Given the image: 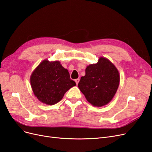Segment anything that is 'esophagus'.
Wrapping results in <instances>:
<instances>
[{"label":"esophagus","instance_id":"obj_1","mask_svg":"<svg viewBox=\"0 0 152 152\" xmlns=\"http://www.w3.org/2000/svg\"><path fill=\"white\" fill-rule=\"evenodd\" d=\"M79 80H80V79H75V82H76V84H79Z\"/></svg>","mask_w":152,"mask_h":152}]
</instances>
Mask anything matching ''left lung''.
Here are the masks:
<instances>
[{
	"instance_id": "left-lung-1",
	"label": "left lung",
	"mask_w": 152,
	"mask_h": 152,
	"mask_svg": "<svg viewBox=\"0 0 152 152\" xmlns=\"http://www.w3.org/2000/svg\"><path fill=\"white\" fill-rule=\"evenodd\" d=\"M119 82L120 75L115 66L107 58L100 57L97 63L87 66L78 87L87 102L101 107L111 102Z\"/></svg>"
}]
</instances>
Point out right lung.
Here are the masks:
<instances>
[{"mask_svg":"<svg viewBox=\"0 0 152 152\" xmlns=\"http://www.w3.org/2000/svg\"><path fill=\"white\" fill-rule=\"evenodd\" d=\"M30 84L35 97L48 105L58 103L68 89L76 86L60 62L48 59L43 60L32 72Z\"/></svg>","mask_w":152,"mask_h":152,"instance_id":"obj_1","label":"right lung"}]
</instances>
